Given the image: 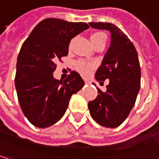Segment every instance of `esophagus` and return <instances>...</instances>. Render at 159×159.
Returning a JSON list of instances; mask_svg holds the SVG:
<instances>
[{
  "instance_id": "34e87169",
  "label": "esophagus",
  "mask_w": 159,
  "mask_h": 159,
  "mask_svg": "<svg viewBox=\"0 0 159 159\" xmlns=\"http://www.w3.org/2000/svg\"><path fill=\"white\" fill-rule=\"evenodd\" d=\"M84 83H85V84H90V83H91V82H90L88 79H84Z\"/></svg>"
}]
</instances>
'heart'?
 <instances>
[{
    "instance_id": "heart-1",
    "label": "heart",
    "mask_w": 159,
    "mask_h": 159,
    "mask_svg": "<svg viewBox=\"0 0 159 159\" xmlns=\"http://www.w3.org/2000/svg\"><path fill=\"white\" fill-rule=\"evenodd\" d=\"M90 39H91L92 43L95 45L98 43H100V42H106L107 41V34L105 33L100 31L94 32V33L91 34ZM75 68L83 75H88L95 68V65L92 62H89V61L78 60L75 63Z\"/></svg>"
}]
</instances>
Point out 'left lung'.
Here are the masks:
<instances>
[{
    "instance_id": "1",
    "label": "left lung",
    "mask_w": 159,
    "mask_h": 159,
    "mask_svg": "<svg viewBox=\"0 0 159 159\" xmlns=\"http://www.w3.org/2000/svg\"><path fill=\"white\" fill-rule=\"evenodd\" d=\"M97 29L111 33V44L101 66L95 74L100 84L109 80L107 91L89 101L90 114L99 125L105 127L119 126L134 107L141 87V66L134 43L127 35L111 23L91 22Z\"/></svg>"
}]
</instances>
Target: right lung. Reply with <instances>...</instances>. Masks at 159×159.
I'll return each instance as SVG.
<instances>
[{"mask_svg":"<svg viewBox=\"0 0 159 159\" xmlns=\"http://www.w3.org/2000/svg\"><path fill=\"white\" fill-rule=\"evenodd\" d=\"M87 28L84 22L45 18L25 39L17 56L15 87L20 107L33 125L45 128L57 123L71 96L84 85L75 71L63 81L54 79L53 72L55 62L68 54L71 39Z\"/></svg>","mask_w":159,"mask_h":159,"instance_id":"1","label":"right lung"}]
</instances>
